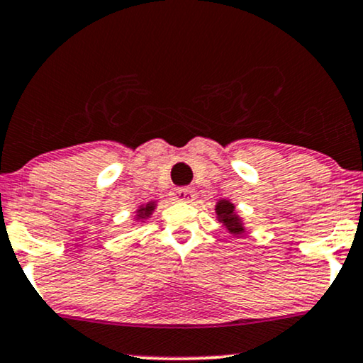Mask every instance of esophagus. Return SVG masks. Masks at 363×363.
<instances>
[{"label":"esophagus","mask_w":363,"mask_h":363,"mask_svg":"<svg viewBox=\"0 0 363 363\" xmlns=\"http://www.w3.org/2000/svg\"><path fill=\"white\" fill-rule=\"evenodd\" d=\"M173 199L178 200V201H191L195 199V190L190 186H180V188H175V190L172 191Z\"/></svg>","instance_id":"1"}]
</instances>
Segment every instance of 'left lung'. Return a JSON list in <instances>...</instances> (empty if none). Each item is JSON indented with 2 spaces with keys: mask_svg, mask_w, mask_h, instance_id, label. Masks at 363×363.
I'll return each mask as SVG.
<instances>
[{
  "mask_svg": "<svg viewBox=\"0 0 363 363\" xmlns=\"http://www.w3.org/2000/svg\"><path fill=\"white\" fill-rule=\"evenodd\" d=\"M233 210H235L233 205L227 200L218 201V205H216V215H218L220 222H222L232 233L240 235L243 233V228H242V223H240L238 216L235 215Z\"/></svg>",
  "mask_w": 363,
  "mask_h": 363,
  "instance_id": "obj_1",
  "label": "left lung"
}]
</instances>
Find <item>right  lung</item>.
Masks as SVG:
<instances>
[{
    "mask_svg": "<svg viewBox=\"0 0 363 363\" xmlns=\"http://www.w3.org/2000/svg\"><path fill=\"white\" fill-rule=\"evenodd\" d=\"M152 210H153V205L150 203V205H147V208H141V210L138 211V213H140V215H145V216H148L150 213H152Z\"/></svg>",
    "mask_w": 363,
    "mask_h": 363,
    "instance_id": "add662e5",
    "label": "right lung"
}]
</instances>
